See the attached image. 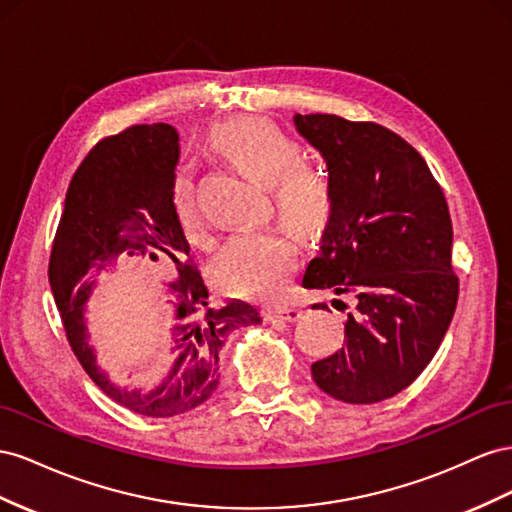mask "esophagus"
<instances>
[{
  "mask_svg": "<svg viewBox=\"0 0 512 512\" xmlns=\"http://www.w3.org/2000/svg\"><path fill=\"white\" fill-rule=\"evenodd\" d=\"M300 315H302L300 309H296V306H287V304L272 306V309H268V317L279 319V321H296Z\"/></svg>",
  "mask_w": 512,
  "mask_h": 512,
  "instance_id": "esophagus-1",
  "label": "esophagus"
}]
</instances>
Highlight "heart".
<instances>
[{
	"label": "heart",
	"instance_id": "1",
	"mask_svg": "<svg viewBox=\"0 0 512 512\" xmlns=\"http://www.w3.org/2000/svg\"><path fill=\"white\" fill-rule=\"evenodd\" d=\"M210 143L233 165L266 182L274 212L304 238L324 231L332 216L334 193L326 169L300 154L294 137L261 118H236L218 124ZM173 210L188 244L208 246L212 236L201 216L191 175L173 182ZM298 268L296 244L283 229L264 227L233 233L212 264V279L227 294L279 298Z\"/></svg>",
	"mask_w": 512,
	"mask_h": 512
}]
</instances>
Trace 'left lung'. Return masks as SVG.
Listing matches in <instances>:
<instances>
[{
	"mask_svg": "<svg viewBox=\"0 0 512 512\" xmlns=\"http://www.w3.org/2000/svg\"><path fill=\"white\" fill-rule=\"evenodd\" d=\"M296 126L324 156L334 193L302 287L352 296L356 309L345 345L311 373L337 401H384L427 369L457 309L448 203L425 158L386 126L334 113H298Z\"/></svg>",
	"mask_w": 512,
	"mask_h": 512,
	"instance_id": "left-lung-1",
	"label": "left lung"
}]
</instances>
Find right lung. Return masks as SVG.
Returning <instances> with one entry per match:
<instances>
[{"label":"right lung","mask_w":512,"mask_h":512,"mask_svg":"<svg viewBox=\"0 0 512 512\" xmlns=\"http://www.w3.org/2000/svg\"><path fill=\"white\" fill-rule=\"evenodd\" d=\"M178 156V133L169 124H137L100 139L72 175L49 259L53 298L81 367L107 397L148 418H171L206 403L221 377L218 352L229 332L261 321L255 306L240 300L221 309L208 306V287L173 210ZM118 256L123 265H153L160 258L176 279L174 351L179 358L164 382L150 389L109 385L86 345L82 306L95 276Z\"/></svg>","instance_id":"right-lung-1"}]
</instances>
